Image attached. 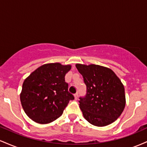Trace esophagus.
<instances>
[{
    "label": "esophagus",
    "mask_w": 147,
    "mask_h": 147,
    "mask_svg": "<svg viewBox=\"0 0 147 147\" xmlns=\"http://www.w3.org/2000/svg\"><path fill=\"white\" fill-rule=\"evenodd\" d=\"M78 96H79L78 93H76V94H75V95H74V97H75V99H76V100L78 99Z\"/></svg>",
    "instance_id": "obj_1"
}]
</instances>
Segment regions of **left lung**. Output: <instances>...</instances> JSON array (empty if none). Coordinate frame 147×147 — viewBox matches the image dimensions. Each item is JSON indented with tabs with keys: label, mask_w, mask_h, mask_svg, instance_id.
Wrapping results in <instances>:
<instances>
[{
	"label": "left lung",
	"mask_w": 147,
	"mask_h": 147,
	"mask_svg": "<svg viewBox=\"0 0 147 147\" xmlns=\"http://www.w3.org/2000/svg\"><path fill=\"white\" fill-rule=\"evenodd\" d=\"M86 85V95L79 97L84 118L97 126H107L120 116L126 104L124 87L112 70L102 65L76 64Z\"/></svg>",
	"instance_id": "obj_1"
}]
</instances>
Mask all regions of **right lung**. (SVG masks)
<instances>
[{"label":"right lung","instance_id":"right-lung-1","mask_svg":"<svg viewBox=\"0 0 147 147\" xmlns=\"http://www.w3.org/2000/svg\"><path fill=\"white\" fill-rule=\"evenodd\" d=\"M70 65L47 63L25 79L20 95L23 109L30 119L38 124H48L63 114L74 96L68 92L65 74Z\"/></svg>","mask_w":147,"mask_h":147}]
</instances>
